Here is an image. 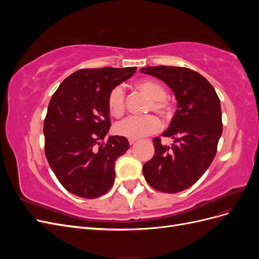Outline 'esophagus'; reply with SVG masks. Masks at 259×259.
I'll return each instance as SVG.
<instances>
[{
	"mask_svg": "<svg viewBox=\"0 0 259 259\" xmlns=\"http://www.w3.org/2000/svg\"><path fill=\"white\" fill-rule=\"evenodd\" d=\"M137 142V139L136 138H128V143H130V145H133L134 143H136Z\"/></svg>",
	"mask_w": 259,
	"mask_h": 259,
	"instance_id": "34e87169",
	"label": "esophagus"
}]
</instances>
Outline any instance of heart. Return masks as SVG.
I'll return each instance as SVG.
<instances>
[{
    "mask_svg": "<svg viewBox=\"0 0 259 259\" xmlns=\"http://www.w3.org/2000/svg\"><path fill=\"white\" fill-rule=\"evenodd\" d=\"M136 89L145 93L151 99L148 106V111H154L164 120H169L173 108L166 98V90L164 86L154 80H144L136 83ZM107 106L110 114L116 119L121 117L126 109V97L122 86L113 88L107 97ZM161 130V122L155 115L130 116L126 120L117 123L114 132L117 135L128 138H140L152 135Z\"/></svg>",
    "mask_w": 259,
    "mask_h": 259,
    "instance_id": "1",
    "label": "heart"
}]
</instances>
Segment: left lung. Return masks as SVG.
<instances>
[{
    "label": "left lung",
    "mask_w": 259,
    "mask_h": 259,
    "mask_svg": "<svg viewBox=\"0 0 259 259\" xmlns=\"http://www.w3.org/2000/svg\"><path fill=\"white\" fill-rule=\"evenodd\" d=\"M140 71L165 82L177 99L175 115L162 134L174 143L162 145L155 137L154 155L143 173L154 189L180 192L197 183L215 158L223 133L221 101L211 84L191 69L156 66Z\"/></svg>",
    "instance_id": "1"
}]
</instances>
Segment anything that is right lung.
Wrapping results in <instances>:
<instances>
[{
  "instance_id": "obj_1",
  "label": "right lung",
  "mask_w": 259,
  "mask_h": 259,
  "mask_svg": "<svg viewBox=\"0 0 259 259\" xmlns=\"http://www.w3.org/2000/svg\"><path fill=\"white\" fill-rule=\"evenodd\" d=\"M131 68L81 69L54 93L44 120L45 155L65 189L95 199L113 185L115 160L127 151V139L110 136L107 106L110 91L136 72Z\"/></svg>"
}]
</instances>
